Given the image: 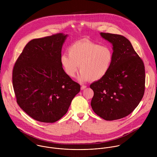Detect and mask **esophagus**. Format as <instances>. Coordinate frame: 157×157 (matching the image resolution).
<instances>
[{"label":"esophagus","mask_w":157,"mask_h":157,"mask_svg":"<svg viewBox=\"0 0 157 157\" xmlns=\"http://www.w3.org/2000/svg\"><path fill=\"white\" fill-rule=\"evenodd\" d=\"M86 88V86L83 85V86H81V90H85Z\"/></svg>","instance_id":"1"}]
</instances>
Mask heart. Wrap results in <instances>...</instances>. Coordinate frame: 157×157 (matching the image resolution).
<instances>
[{
    "label": "heart",
    "instance_id": "b5f03b06",
    "mask_svg": "<svg viewBox=\"0 0 157 157\" xmlns=\"http://www.w3.org/2000/svg\"><path fill=\"white\" fill-rule=\"evenodd\" d=\"M60 57V62L68 76L73 77L78 70V82L97 81L109 72L113 60L112 48L86 39L77 41Z\"/></svg>",
    "mask_w": 157,
    "mask_h": 157
}]
</instances>
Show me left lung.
I'll return each mask as SVG.
<instances>
[{
    "mask_svg": "<svg viewBox=\"0 0 157 157\" xmlns=\"http://www.w3.org/2000/svg\"><path fill=\"white\" fill-rule=\"evenodd\" d=\"M112 45L113 60L109 72L93 82L90 105L97 115L111 121L129 115L141 101L145 88L144 63L125 37L100 33Z\"/></svg>",
    "mask_w": 157,
    "mask_h": 157,
    "instance_id": "obj_1",
    "label": "left lung"
}]
</instances>
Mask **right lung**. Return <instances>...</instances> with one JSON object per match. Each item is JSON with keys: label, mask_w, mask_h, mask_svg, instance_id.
Instances as JSON below:
<instances>
[{"label": "right lung", "mask_w": 157, "mask_h": 157, "mask_svg": "<svg viewBox=\"0 0 157 157\" xmlns=\"http://www.w3.org/2000/svg\"><path fill=\"white\" fill-rule=\"evenodd\" d=\"M67 37L63 33L29 41L13 71L17 103L33 119L54 123L67 112L80 86L63 70L62 48Z\"/></svg>", "instance_id": "add662e5"}]
</instances>
